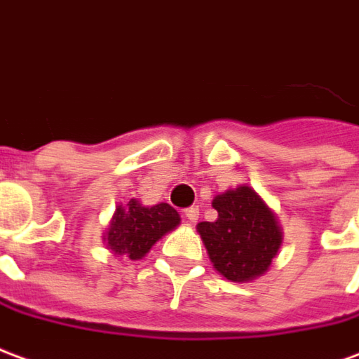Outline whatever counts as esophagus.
I'll return each instance as SVG.
<instances>
[{"label":"esophagus","mask_w":359,"mask_h":359,"mask_svg":"<svg viewBox=\"0 0 359 359\" xmlns=\"http://www.w3.org/2000/svg\"><path fill=\"white\" fill-rule=\"evenodd\" d=\"M185 218L189 219V222H197L198 219V208L197 206H191L185 210Z\"/></svg>","instance_id":"34e87169"}]
</instances>
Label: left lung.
<instances>
[{
	"label": "left lung",
	"mask_w": 359,
	"mask_h": 359,
	"mask_svg": "<svg viewBox=\"0 0 359 359\" xmlns=\"http://www.w3.org/2000/svg\"><path fill=\"white\" fill-rule=\"evenodd\" d=\"M212 206L218 219L201 222L197 231L216 271L235 283L266 273L283 243L271 208L248 185L216 195Z\"/></svg>",
	"instance_id": "left-lung-1"
}]
</instances>
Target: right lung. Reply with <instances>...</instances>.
Instances as JSON below:
<instances>
[{
	"instance_id": "right-lung-1",
	"label": "right lung",
	"mask_w": 359,
	"mask_h": 359,
	"mask_svg": "<svg viewBox=\"0 0 359 359\" xmlns=\"http://www.w3.org/2000/svg\"><path fill=\"white\" fill-rule=\"evenodd\" d=\"M180 214L168 203L143 206L137 198L120 205L103 235L107 248L128 260H141L162 235L180 226Z\"/></svg>"
}]
</instances>
